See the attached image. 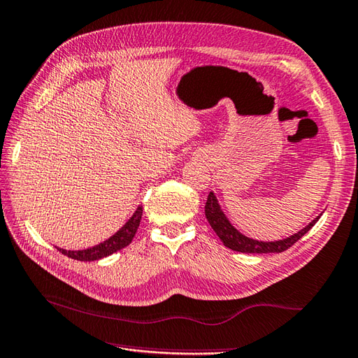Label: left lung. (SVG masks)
I'll use <instances>...</instances> for the list:
<instances>
[{
	"instance_id": "1",
	"label": "left lung",
	"mask_w": 358,
	"mask_h": 358,
	"mask_svg": "<svg viewBox=\"0 0 358 358\" xmlns=\"http://www.w3.org/2000/svg\"><path fill=\"white\" fill-rule=\"evenodd\" d=\"M204 212H206L207 221H209L212 229L215 230V234H217L218 238L222 241V244L231 248V250L241 252V253H280V252H285L287 248L296 244L297 241L306 234V231L311 230V227L320 218V217H317L315 220H313L308 226L303 227L301 231H297V234L292 235L289 238L280 239V241H273V243H264V241H256V239L244 236L243 234H239V231L234 226H231L230 221L226 218L224 212L221 210L218 199L213 195V192H210L209 196H207Z\"/></svg>"
}]
</instances>
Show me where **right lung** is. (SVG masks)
Here are the masks:
<instances>
[{"instance_id": "obj_1", "label": "right lung", "mask_w": 358, "mask_h": 358, "mask_svg": "<svg viewBox=\"0 0 358 358\" xmlns=\"http://www.w3.org/2000/svg\"><path fill=\"white\" fill-rule=\"evenodd\" d=\"M141 213H143V209L141 207H137V210L134 215L129 218V221L124 224V226L114 234L111 238H108L103 243L97 244L91 248H85V250H64V248H57L62 255L71 257V259H78V261H97L102 259V257L110 256L115 252L122 250L123 247H127L131 244L132 238H134L136 231L140 226V220H141Z\"/></svg>"}]
</instances>
